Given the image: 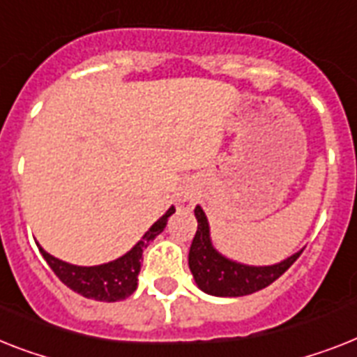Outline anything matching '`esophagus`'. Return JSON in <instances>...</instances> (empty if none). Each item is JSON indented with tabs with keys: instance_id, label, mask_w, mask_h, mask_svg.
<instances>
[{
	"instance_id": "34e87169",
	"label": "esophagus",
	"mask_w": 357,
	"mask_h": 357,
	"mask_svg": "<svg viewBox=\"0 0 357 357\" xmlns=\"http://www.w3.org/2000/svg\"><path fill=\"white\" fill-rule=\"evenodd\" d=\"M192 192H183L181 196H179V204H192Z\"/></svg>"
}]
</instances>
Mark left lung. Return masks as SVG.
<instances>
[{"label":"left lung","mask_w":357,"mask_h":357,"mask_svg":"<svg viewBox=\"0 0 357 357\" xmlns=\"http://www.w3.org/2000/svg\"><path fill=\"white\" fill-rule=\"evenodd\" d=\"M194 216L198 220V231L194 234L188 251V268L196 286L204 294L214 297H244L264 289L279 279L299 259L304 249H299L288 259L269 266H249L236 262L214 248L208 220L199 205L194 208Z\"/></svg>","instance_id":"left-lung-1"}]
</instances>
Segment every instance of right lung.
Instances as JSON below:
<instances>
[{
    "instance_id": "add662e5",
    "label": "right lung",
    "mask_w": 357,
    "mask_h": 357,
    "mask_svg": "<svg viewBox=\"0 0 357 357\" xmlns=\"http://www.w3.org/2000/svg\"><path fill=\"white\" fill-rule=\"evenodd\" d=\"M176 208L169 207V211L153 222L150 229L141 236L137 244L130 251L121 255L119 259L109 262L98 264V266H75V264L63 262L51 253H47L40 244L38 249L53 269L54 275L62 280L69 289H73L86 299L100 301V303H117L137 289V277L141 271V260H143V249L152 242L158 234L163 233L167 222Z\"/></svg>"
}]
</instances>
